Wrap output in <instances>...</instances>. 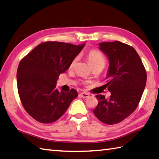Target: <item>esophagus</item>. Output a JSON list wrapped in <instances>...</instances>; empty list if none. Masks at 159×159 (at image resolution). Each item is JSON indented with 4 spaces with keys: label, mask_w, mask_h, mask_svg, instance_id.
<instances>
[{
    "label": "esophagus",
    "mask_w": 159,
    "mask_h": 159,
    "mask_svg": "<svg viewBox=\"0 0 159 159\" xmlns=\"http://www.w3.org/2000/svg\"><path fill=\"white\" fill-rule=\"evenodd\" d=\"M80 95L81 97L83 98H88L90 96V95L89 93H82L80 94Z\"/></svg>",
    "instance_id": "34e87169"
}]
</instances>
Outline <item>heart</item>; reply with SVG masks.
Masks as SVG:
<instances>
[{
  "label": "heart",
  "mask_w": 159,
  "mask_h": 159,
  "mask_svg": "<svg viewBox=\"0 0 159 159\" xmlns=\"http://www.w3.org/2000/svg\"><path fill=\"white\" fill-rule=\"evenodd\" d=\"M88 59L89 64H91V66H101L103 68L106 64V59L104 58L102 53L99 51L98 50H90L88 53ZM77 60V57L75 58L73 61H71L70 66H73L74 64Z\"/></svg>",
  "instance_id": "b5f03b06"
}]
</instances>
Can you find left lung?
Returning <instances> with one entry per match:
<instances>
[{"instance_id":"obj_1","label":"left lung","mask_w":159,"mask_h":159,"mask_svg":"<svg viewBox=\"0 0 159 159\" xmlns=\"http://www.w3.org/2000/svg\"><path fill=\"white\" fill-rule=\"evenodd\" d=\"M99 48L109 59L106 86L111 96L109 100L97 95L98 104L95 116L107 125L120 122L137 108L147 82V73L136 50L116 41L99 43Z\"/></svg>"}]
</instances>
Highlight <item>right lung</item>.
I'll use <instances>...</instances> for the list:
<instances>
[{"label": "right lung", "mask_w": 159, "mask_h": 159, "mask_svg": "<svg viewBox=\"0 0 159 159\" xmlns=\"http://www.w3.org/2000/svg\"><path fill=\"white\" fill-rule=\"evenodd\" d=\"M85 44L48 41L34 48L18 66L19 95L24 109L36 120L50 123L61 118L78 93L59 91L56 84Z\"/></svg>", "instance_id": "obj_1"}]
</instances>
